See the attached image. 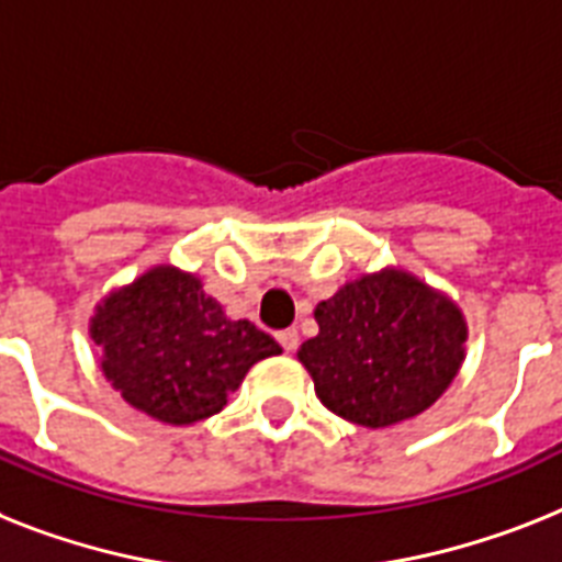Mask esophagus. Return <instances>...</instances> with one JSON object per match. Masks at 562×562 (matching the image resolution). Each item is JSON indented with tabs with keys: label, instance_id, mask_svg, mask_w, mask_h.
Returning <instances> with one entry per match:
<instances>
[{
	"label": "esophagus",
	"instance_id": "1",
	"mask_svg": "<svg viewBox=\"0 0 562 562\" xmlns=\"http://www.w3.org/2000/svg\"><path fill=\"white\" fill-rule=\"evenodd\" d=\"M278 345L284 347L286 353H292L299 347V330H281L278 333Z\"/></svg>",
	"mask_w": 562,
	"mask_h": 562
}]
</instances>
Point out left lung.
I'll return each mask as SVG.
<instances>
[{"mask_svg": "<svg viewBox=\"0 0 562 562\" xmlns=\"http://www.w3.org/2000/svg\"><path fill=\"white\" fill-rule=\"evenodd\" d=\"M318 336L299 361L322 405L361 428L422 414L465 359V318L451 299L402 270L350 281L315 307Z\"/></svg>", "mask_w": 562, "mask_h": 562, "instance_id": "left-lung-1", "label": "left lung"}]
</instances>
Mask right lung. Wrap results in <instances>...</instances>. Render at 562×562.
I'll return each instance as SVG.
<instances>
[{
	"instance_id": "add662e5",
	"label": "right lung",
	"mask_w": 562,
	"mask_h": 562,
	"mask_svg": "<svg viewBox=\"0 0 562 562\" xmlns=\"http://www.w3.org/2000/svg\"><path fill=\"white\" fill-rule=\"evenodd\" d=\"M103 373L143 414L192 425L224 411L255 361L281 353L247 318L232 322L203 284L175 267H155L111 292L91 318Z\"/></svg>"
}]
</instances>
